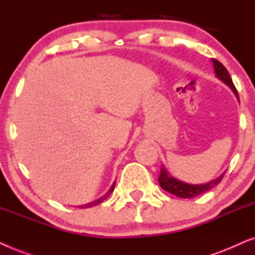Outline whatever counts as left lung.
Returning a JSON list of instances; mask_svg holds the SVG:
<instances>
[{
    "label": "left lung",
    "instance_id": "obj_1",
    "mask_svg": "<svg viewBox=\"0 0 255 255\" xmlns=\"http://www.w3.org/2000/svg\"><path fill=\"white\" fill-rule=\"evenodd\" d=\"M212 66H214V71L216 74V78L221 80L223 83H225L226 86L229 87L230 89L232 90L233 94H235L237 100L239 101L238 93L235 88V85H233L231 76H230L228 69H226L224 66H223L221 62L215 60V59H211ZM225 173H223L222 175H219L217 179L210 181V182L207 183H201V184H191L183 182L173 175H170V173L167 170L165 165H162L161 170H160V176H159V183L161 186L162 189H165L168 193L175 195V196H179L181 198H191L195 196H198V195L207 193L208 190L212 189V188L217 186V184L221 182L223 176H224Z\"/></svg>",
    "mask_w": 255,
    "mask_h": 255
}]
</instances>
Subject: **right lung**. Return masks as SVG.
<instances>
[{
  "label": "right lung",
  "mask_w": 255,
  "mask_h": 255,
  "mask_svg": "<svg viewBox=\"0 0 255 255\" xmlns=\"http://www.w3.org/2000/svg\"><path fill=\"white\" fill-rule=\"evenodd\" d=\"M115 184H116V181H115V182L113 183V186L110 187V189L108 190L107 193L103 195V196H101L100 198H97V200H95V201H94V202H90V203H87V204H83V205H79V208H81V209H86V208H92V207H95V205H97V204L102 203V202H103L104 200H107V198L110 196V194L113 193V191H114V189H115Z\"/></svg>",
  "instance_id": "add662e5"
}]
</instances>
